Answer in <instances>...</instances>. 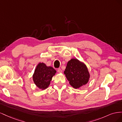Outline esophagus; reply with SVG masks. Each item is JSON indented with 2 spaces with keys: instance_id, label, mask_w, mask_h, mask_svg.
Instances as JSON below:
<instances>
[{
  "instance_id": "34e87169",
  "label": "esophagus",
  "mask_w": 122,
  "mask_h": 122,
  "mask_svg": "<svg viewBox=\"0 0 122 122\" xmlns=\"http://www.w3.org/2000/svg\"><path fill=\"white\" fill-rule=\"evenodd\" d=\"M57 72L58 73H61L62 72V70L60 68H58V69H57Z\"/></svg>"
}]
</instances>
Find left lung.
Instances as JSON below:
<instances>
[{"instance_id":"8db88e82","label":"left lung","mask_w":122,"mask_h":122,"mask_svg":"<svg viewBox=\"0 0 122 122\" xmlns=\"http://www.w3.org/2000/svg\"><path fill=\"white\" fill-rule=\"evenodd\" d=\"M64 74L70 85L75 88L86 84L90 78V74L86 66L75 58L68 61Z\"/></svg>"}]
</instances>
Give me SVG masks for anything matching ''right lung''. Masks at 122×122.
<instances>
[{
  "label": "right lung",
  "mask_w": 122,
  "mask_h": 122,
  "mask_svg": "<svg viewBox=\"0 0 122 122\" xmlns=\"http://www.w3.org/2000/svg\"><path fill=\"white\" fill-rule=\"evenodd\" d=\"M56 72L52 67H47L43 62L39 63L33 75V80L39 88L45 90L48 87L53 76Z\"/></svg>",
  "instance_id": "right-lung-1"
}]
</instances>
